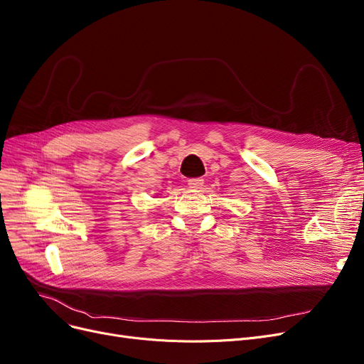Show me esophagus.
I'll list each match as a JSON object with an SVG mask.
<instances>
[{
  "label": "esophagus",
  "instance_id": "34e87169",
  "mask_svg": "<svg viewBox=\"0 0 364 364\" xmlns=\"http://www.w3.org/2000/svg\"><path fill=\"white\" fill-rule=\"evenodd\" d=\"M202 186H203L202 178H191V180H188V187L195 188V191H199V188H202Z\"/></svg>",
  "mask_w": 364,
  "mask_h": 364
}]
</instances>
